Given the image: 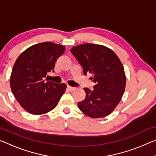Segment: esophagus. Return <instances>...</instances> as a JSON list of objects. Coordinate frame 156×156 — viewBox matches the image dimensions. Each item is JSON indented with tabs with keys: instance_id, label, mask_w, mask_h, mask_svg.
I'll return each instance as SVG.
<instances>
[{
	"instance_id": "obj_1",
	"label": "esophagus",
	"mask_w": 156,
	"mask_h": 156,
	"mask_svg": "<svg viewBox=\"0 0 156 156\" xmlns=\"http://www.w3.org/2000/svg\"><path fill=\"white\" fill-rule=\"evenodd\" d=\"M67 89H68L69 91H72L74 90L75 87H71V86H69V85H67Z\"/></svg>"
}]
</instances>
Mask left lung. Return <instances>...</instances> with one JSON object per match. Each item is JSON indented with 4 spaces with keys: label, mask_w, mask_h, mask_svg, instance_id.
Returning a JSON list of instances; mask_svg holds the SVG:
<instances>
[{
    "label": "left lung",
    "mask_w": 156,
    "mask_h": 156,
    "mask_svg": "<svg viewBox=\"0 0 156 156\" xmlns=\"http://www.w3.org/2000/svg\"><path fill=\"white\" fill-rule=\"evenodd\" d=\"M71 52L83 69L91 73L93 90L84 88L86 97L78 102L82 112L93 118L110 114L119 104L125 92L126 76L119 58L108 47L87 43L73 47Z\"/></svg>",
    "instance_id": "left-lung-1"
}]
</instances>
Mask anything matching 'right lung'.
Listing matches in <instances>:
<instances>
[{"mask_svg": "<svg viewBox=\"0 0 156 156\" xmlns=\"http://www.w3.org/2000/svg\"><path fill=\"white\" fill-rule=\"evenodd\" d=\"M65 51V46L44 42L29 47L16 60L10 87L21 107L31 114L54 109L65 92V83L44 80L47 73L54 72L56 60Z\"/></svg>", "mask_w": 156, "mask_h": 156, "instance_id": "right-lung-1", "label": "right lung"}]
</instances>
